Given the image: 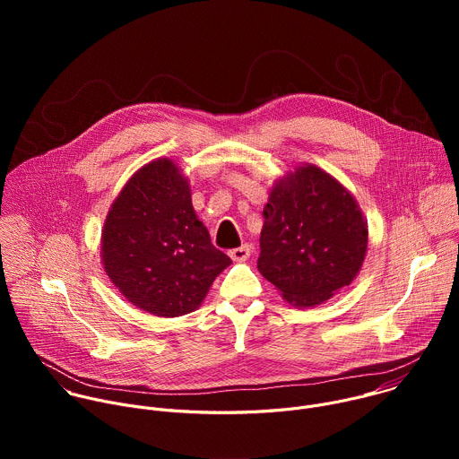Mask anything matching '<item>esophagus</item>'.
<instances>
[{
	"label": "esophagus",
	"mask_w": 459,
	"mask_h": 459,
	"mask_svg": "<svg viewBox=\"0 0 459 459\" xmlns=\"http://www.w3.org/2000/svg\"><path fill=\"white\" fill-rule=\"evenodd\" d=\"M229 255H230L234 261H245V259L250 257V247L245 243V245H241V247H238V248H232V250L229 252Z\"/></svg>",
	"instance_id": "34e87169"
}]
</instances>
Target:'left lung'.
<instances>
[{"label":"left lung","mask_w":459,"mask_h":459,"mask_svg":"<svg viewBox=\"0 0 459 459\" xmlns=\"http://www.w3.org/2000/svg\"><path fill=\"white\" fill-rule=\"evenodd\" d=\"M257 271L289 303L314 307L359 273L368 230L351 192L314 165L280 179L264 209Z\"/></svg>","instance_id":"8db88e82"}]
</instances>
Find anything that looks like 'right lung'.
Returning <instances> with one entry per match:
<instances>
[{
    "mask_svg": "<svg viewBox=\"0 0 459 459\" xmlns=\"http://www.w3.org/2000/svg\"><path fill=\"white\" fill-rule=\"evenodd\" d=\"M101 259L130 303L163 317L198 308L232 264L195 218L188 181L170 160H156L126 181L105 221Z\"/></svg>",
    "mask_w": 459,
    "mask_h": 459,
    "instance_id": "obj_1",
    "label": "right lung"
}]
</instances>
